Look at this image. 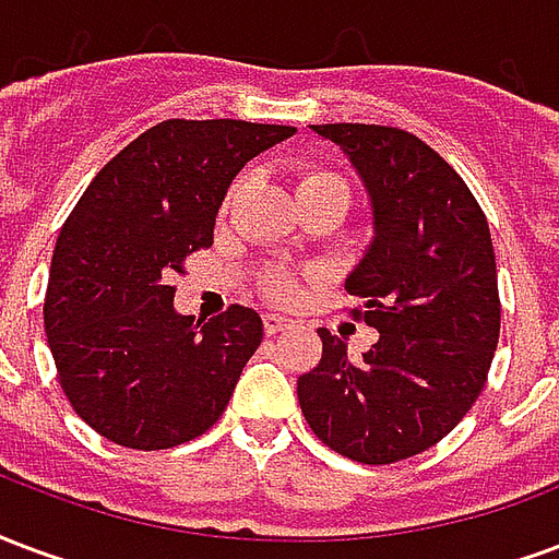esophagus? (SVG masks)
<instances>
[{"label": "esophagus", "mask_w": 559, "mask_h": 559, "mask_svg": "<svg viewBox=\"0 0 559 559\" xmlns=\"http://www.w3.org/2000/svg\"><path fill=\"white\" fill-rule=\"evenodd\" d=\"M264 333H280V330H285L292 321L285 319V316H280V312H267L264 316Z\"/></svg>", "instance_id": "esophagus-1"}]
</instances>
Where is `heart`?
<instances>
[{"label": "heart", "instance_id": "heart-1", "mask_svg": "<svg viewBox=\"0 0 559 559\" xmlns=\"http://www.w3.org/2000/svg\"><path fill=\"white\" fill-rule=\"evenodd\" d=\"M328 178H333V175L312 173V175H307L304 181H300V187L316 185V181H328ZM300 187H297V190H300ZM238 190H240V181L229 190V199H226V205H231V199L238 195ZM264 288H267V295L276 297V300H292V297H295V283H292V280H285V276H267V280H264Z\"/></svg>", "mask_w": 559, "mask_h": 559}]
</instances>
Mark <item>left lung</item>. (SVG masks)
I'll use <instances>...</instances> for the list:
<instances>
[{
    "mask_svg": "<svg viewBox=\"0 0 559 559\" xmlns=\"http://www.w3.org/2000/svg\"><path fill=\"white\" fill-rule=\"evenodd\" d=\"M348 157L372 205V240L345 280L378 342L354 360L321 328L297 399L321 443L393 464L447 438L483 393L500 336L486 214L438 151L381 124H312Z\"/></svg>",
    "mask_w": 559,
    "mask_h": 559,
    "instance_id": "left-lung-1",
    "label": "left lung"
}]
</instances>
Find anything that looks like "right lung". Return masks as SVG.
<instances>
[{
    "instance_id": "obj_1",
    "label": "right lung",
    "mask_w": 559,
    "mask_h": 559,
    "mask_svg": "<svg viewBox=\"0 0 559 559\" xmlns=\"http://www.w3.org/2000/svg\"><path fill=\"white\" fill-rule=\"evenodd\" d=\"M288 136L285 124L169 118L118 151L64 219L44 328L71 408L107 441L169 450L229 405L262 319L235 304L199 330L175 312L169 280L214 243L235 175Z\"/></svg>"
}]
</instances>
